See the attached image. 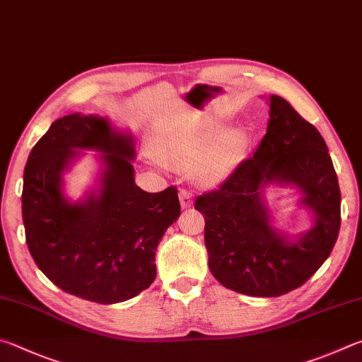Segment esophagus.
<instances>
[{"mask_svg": "<svg viewBox=\"0 0 362 362\" xmlns=\"http://www.w3.org/2000/svg\"><path fill=\"white\" fill-rule=\"evenodd\" d=\"M180 202L182 208H191L192 206V194L187 189H181L180 191Z\"/></svg>", "mask_w": 362, "mask_h": 362, "instance_id": "34e87169", "label": "esophagus"}]
</instances>
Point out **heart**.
Wrapping results in <instances>:
<instances>
[{"instance_id":"1","label":"heart","mask_w":362,"mask_h":362,"mask_svg":"<svg viewBox=\"0 0 362 362\" xmlns=\"http://www.w3.org/2000/svg\"><path fill=\"white\" fill-rule=\"evenodd\" d=\"M223 124L204 117L189 124L180 135L158 148L163 160L176 165L194 163V176L204 185H216L243 158L246 136L240 130L219 133Z\"/></svg>"}]
</instances>
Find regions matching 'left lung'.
Wrapping results in <instances>:
<instances>
[{
  "label": "left lung",
  "mask_w": 362,
  "mask_h": 362,
  "mask_svg": "<svg viewBox=\"0 0 362 362\" xmlns=\"http://www.w3.org/2000/svg\"><path fill=\"white\" fill-rule=\"evenodd\" d=\"M294 184L315 213V227L288 244L269 226L262 187ZM205 218L208 265L235 293L278 297L302 286L331 255L340 230V187L321 133L286 100L270 97V120L255 156L218 189L195 199Z\"/></svg>",
  "instance_id": "8db88e82"
}]
</instances>
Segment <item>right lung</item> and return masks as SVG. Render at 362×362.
<instances>
[{"label": "right lung", "mask_w": 362, "mask_h": 362, "mask_svg": "<svg viewBox=\"0 0 362 362\" xmlns=\"http://www.w3.org/2000/svg\"><path fill=\"white\" fill-rule=\"evenodd\" d=\"M104 152V187L81 204L59 191V175L78 153ZM130 136L112 132L105 117L57 119L25 165L22 216L31 257L55 286L81 299L117 303L148 289L156 278V250L180 218L177 189L146 192L135 185Z\"/></svg>", "instance_id": "right-lung-1"}]
</instances>
